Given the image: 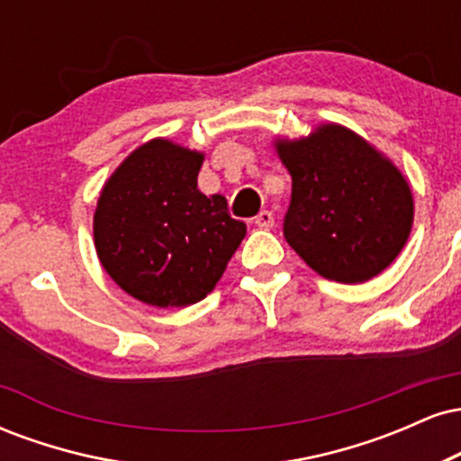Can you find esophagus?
I'll list each match as a JSON object with an SVG mask.
<instances>
[{"label":"esophagus","instance_id":"obj_1","mask_svg":"<svg viewBox=\"0 0 461 461\" xmlns=\"http://www.w3.org/2000/svg\"><path fill=\"white\" fill-rule=\"evenodd\" d=\"M256 225L260 227V230H271L275 225V216L268 212V210H262V212L256 216Z\"/></svg>","mask_w":461,"mask_h":461}]
</instances>
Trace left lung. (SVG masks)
I'll return each mask as SVG.
<instances>
[{"mask_svg":"<svg viewBox=\"0 0 461 461\" xmlns=\"http://www.w3.org/2000/svg\"><path fill=\"white\" fill-rule=\"evenodd\" d=\"M275 149L293 177L284 236L310 268L362 284L394 262L410 238L414 199L384 153L338 123L275 140Z\"/></svg>","mask_w":461,"mask_h":461,"instance_id":"obj_1","label":"left lung"}]
</instances>
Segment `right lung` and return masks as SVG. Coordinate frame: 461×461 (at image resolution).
<instances>
[{
    "instance_id": "right-lung-1",
    "label": "right lung",
    "mask_w": 461,
    "mask_h": 461,
    "mask_svg": "<svg viewBox=\"0 0 461 461\" xmlns=\"http://www.w3.org/2000/svg\"><path fill=\"white\" fill-rule=\"evenodd\" d=\"M201 164V151L153 139L104 184L95 249L116 285L142 303L186 308L205 299L247 234L223 194L197 188Z\"/></svg>"
}]
</instances>
